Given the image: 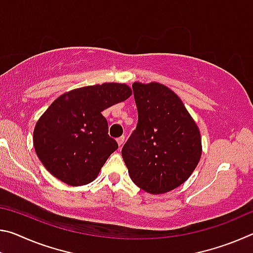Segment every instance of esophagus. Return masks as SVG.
Returning <instances> with one entry per match:
<instances>
[{
    "label": "esophagus",
    "mask_w": 253,
    "mask_h": 253,
    "mask_svg": "<svg viewBox=\"0 0 253 253\" xmlns=\"http://www.w3.org/2000/svg\"><path fill=\"white\" fill-rule=\"evenodd\" d=\"M117 143H118L119 148H121L123 146V144L125 143V136H122V137H119V138H117Z\"/></svg>",
    "instance_id": "obj_1"
}]
</instances>
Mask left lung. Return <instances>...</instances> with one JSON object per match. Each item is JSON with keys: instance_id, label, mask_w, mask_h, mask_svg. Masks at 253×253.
<instances>
[{"instance_id": "8db88e82", "label": "left lung", "mask_w": 253, "mask_h": 253, "mask_svg": "<svg viewBox=\"0 0 253 253\" xmlns=\"http://www.w3.org/2000/svg\"><path fill=\"white\" fill-rule=\"evenodd\" d=\"M136 129L122 155L137 186L163 194L181 185L198 166L202 144L198 126L179 97L166 85L132 84Z\"/></svg>"}]
</instances>
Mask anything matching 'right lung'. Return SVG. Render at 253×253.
Instances as JSON below:
<instances>
[{
	"label": "right lung",
	"instance_id": "right-lung-1",
	"mask_svg": "<svg viewBox=\"0 0 253 253\" xmlns=\"http://www.w3.org/2000/svg\"><path fill=\"white\" fill-rule=\"evenodd\" d=\"M125 84L75 89L57 98L38 121L33 145L44 168L71 186L92 182L118 144L101 111L129 98Z\"/></svg>",
	"mask_w": 253,
	"mask_h": 253
}]
</instances>
